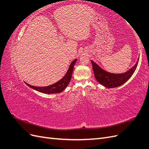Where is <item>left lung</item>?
<instances>
[{"instance_id":"1","label":"left lung","mask_w":149,"mask_h":149,"mask_svg":"<svg viewBox=\"0 0 149 149\" xmlns=\"http://www.w3.org/2000/svg\"><path fill=\"white\" fill-rule=\"evenodd\" d=\"M139 60L138 58L136 65L131 69H130L125 73L121 74H114L107 72L102 70L101 68L91 60L94 76L99 83L108 88L120 86L127 81L134 74L137 66Z\"/></svg>"}]
</instances>
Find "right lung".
I'll return each instance as SVG.
<instances>
[{"label":"right lung","mask_w":149,"mask_h":149,"mask_svg":"<svg viewBox=\"0 0 149 149\" xmlns=\"http://www.w3.org/2000/svg\"><path fill=\"white\" fill-rule=\"evenodd\" d=\"M77 60H74L71 63L69 69L68 70L66 74L64 76V77L60 81H58L56 83L52 84L50 86H48L45 87H38V86H34L30 85L29 84H27L26 83V84H27L29 87L32 88L36 91H38L39 92H41L45 94H53V93H59L66 88V86L70 82V80L71 79V75L72 73H73V70L74 68V65L75 64L76 61Z\"/></svg>","instance_id":"obj_1"}]
</instances>
